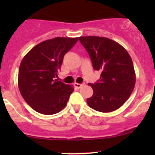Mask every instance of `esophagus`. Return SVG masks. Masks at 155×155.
<instances>
[{
  "mask_svg": "<svg viewBox=\"0 0 155 155\" xmlns=\"http://www.w3.org/2000/svg\"><path fill=\"white\" fill-rule=\"evenodd\" d=\"M74 86L77 88H81L83 86V84H78V83H74Z\"/></svg>",
  "mask_w": 155,
  "mask_h": 155,
  "instance_id": "obj_1",
  "label": "esophagus"
}]
</instances>
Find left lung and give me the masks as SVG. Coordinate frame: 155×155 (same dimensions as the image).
I'll return each instance as SVG.
<instances>
[{"label":"left lung","mask_w":155,"mask_h":155,"mask_svg":"<svg viewBox=\"0 0 155 155\" xmlns=\"http://www.w3.org/2000/svg\"><path fill=\"white\" fill-rule=\"evenodd\" d=\"M79 41L88 53L100 79L89 84L93 95L87 98L89 107L102 113L118 109L126 102L135 86L136 75L132 59L118 42L105 37L82 36Z\"/></svg>","instance_id":"obj_1"}]
</instances>
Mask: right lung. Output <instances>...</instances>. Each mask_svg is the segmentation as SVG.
Returning <instances> with one entry per match:
<instances>
[{
    "label": "right lung",
    "instance_id": "1",
    "mask_svg": "<svg viewBox=\"0 0 155 155\" xmlns=\"http://www.w3.org/2000/svg\"><path fill=\"white\" fill-rule=\"evenodd\" d=\"M78 38L56 37L34 46L21 61L18 88L21 96L34 110L44 115L59 113L66 106L73 85L55 79L64 57Z\"/></svg>",
    "mask_w": 155,
    "mask_h": 155
}]
</instances>
